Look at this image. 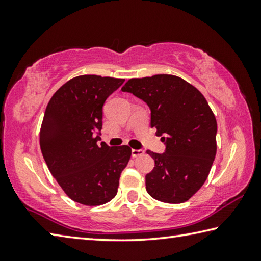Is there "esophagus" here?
<instances>
[{
    "label": "esophagus",
    "mask_w": 261,
    "mask_h": 261,
    "mask_svg": "<svg viewBox=\"0 0 261 261\" xmlns=\"http://www.w3.org/2000/svg\"><path fill=\"white\" fill-rule=\"evenodd\" d=\"M132 156L134 158H139V156H141V155H144V151L143 149H132Z\"/></svg>",
    "instance_id": "obj_1"
}]
</instances>
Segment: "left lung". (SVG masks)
Listing matches in <instances>:
<instances>
[{"label": "left lung", "mask_w": 261, "mask_h": 261, "mask_svg": "<svg viewBox=\"0 0 261 261\" xmlns=\"http://www.w3.org/2000/svg\"><path fill=\"white\" fill-rule=\"evenodd\" d=\"M151 108V126L162 136L166 152L147 151L155 165L146 175V191L168 204L189 200L208 177L216 154V120L205 96L173 74L131 78L122 87Z\"/></svg>", "instance_id": "left-lung-1"}]
</instances>
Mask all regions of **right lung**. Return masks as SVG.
<instances>
[{"instance_id":"1","label":"right lung","mask_w":261,"mask_h":261,"mask_svg":"<svg viewBox=\"0 0 261 261\" xmlns=\"http://www.w3.org/2000/svg\"><path fill=\"white\" fill-rule=\"evenodd\" d=\"M124 79L82 74L63 84L47 105L40 147L48 169L65 194L85 206L116 196L120 176L131 158L127 145L98 144L102 106Z\"/></svg>"}]
</instances>
